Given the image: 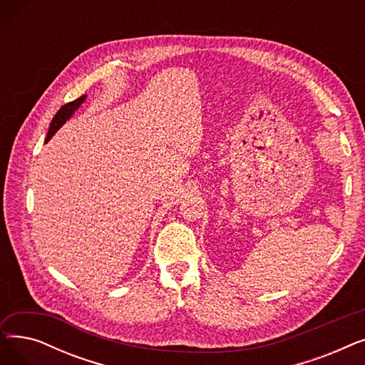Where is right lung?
<instances>
[{"label": "right lung", "mask_w": 365, "mask_h": 365, "mask_svg": "<svg viewBox=\"0 0 365 365\" xmlns=\"http://www.w3.org/2000/svg\"><path fill=\"white\" fill-rule=\"evenodd\" d=\"M86 98H87V94H84V96H81V98H78L76 101H72V102H69V103H66V105H63L59 110H57V113L54 115L53 117V120H51V123H50V127H48V131H47V138H46V142H48L53 136H54V133L59 130L71 117L72 115L75 113V110L78 109L83 103H84V101H86Z\"/></svg>", "instance_id": "add662e5"}]
</instances>
